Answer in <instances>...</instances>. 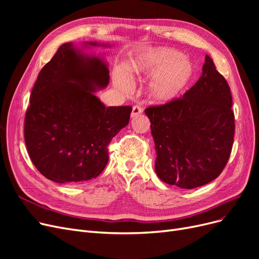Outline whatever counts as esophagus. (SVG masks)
Here are the masks:
<instances>
[{
    "mask_svg": "<svg viewBox=\"0 0 259 259\" xmlns=\"http://www.w3.org/2000/svg\"><path fill=\"white\" fill-rule=\"evenodd\" d=\"M143 113V108L140 107V106H138V105H136V106H134L133 107V110H132V117H135V116H138V115H140Z\"/></svg>",
    "mask_w": 259,
    "mask_h": 259,
    "instance_id": "esophagus-1",
    "label": "esophagus"
}]
</instances>
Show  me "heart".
<instances>
[{
	"label": "heart",
	"mask_w": 259,
	"mask_h": 259,
	"mask_svg": "<svg viewBox=\"0 0 259 259\" xmlns=\"http://www.w3.org/2000/svg\"><path fill=\"white\" fill-rule=\"evenodd\" d=\"M132 76L149 77L150 95L158 101H169L179 96L190 84L194 69L191 61L179 52L167 48H152L140 52L126 65ZM114 85L123 92H130L132 84L122 71L113 76Z\"/></svg>",
	"instance_id": "heart-1"
}]
</instances>
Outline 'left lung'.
Returning <instances> with one entry per match:
<instances>
[{"label":"left lung","instance_id":"1","mask_svg":"<svg viewBox=\"0 0 259 259\" xmlns=\"http://www.w3.org/2000/svg\"><path fill=\"white\" fill-rule=\"evenodd\" d=\"M231 107L229 85L206 55L202 75L182 98L146 109L162 182L193 189L221 175L233 145Z\"/></svg>","mask_w":259,"mask_h":259}]
</instances>
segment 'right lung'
I'll use <instances>...</instances> for the list:
<instances>
[{"label":"right lung","instance_id":"right-lung-1","mask_svg":"<svg viewBox=\"0 0 259 259\" xmlns=\"http://www.w3.org/2000/svg\"><path fill=\"white\" fill-rule=\"evenodd\" d=\"M109 79L104 60L82 54L72 43L62 44L42 68L25 116V142L44 177L76 184L96 178L106 167L108 146L132 112L131 106L105 107L94 95Z\"/></svg>","mask_w":259,"mask_h":259}]
</instances>
